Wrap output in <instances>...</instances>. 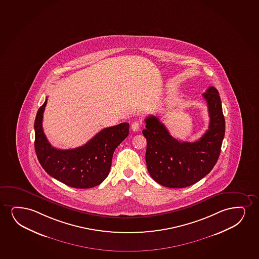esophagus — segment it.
Masks as SVG:
<instances>
[{
    "mask_svg": "<svg viewBox=\"0 0 259 259\" xmlns=\"http://www.w3.org/2000/svg\"><path fill=\"white\" fill-rule=\"evenodd\" d=\"M141 124L139 122H135L132 124V130L134 132H138L141 129Z\"/></svg>",
    "mask_w": 259,
    "mask_h": 259,
    "instance_id": "1",
    "label": "esophagus"
}]
</instances>
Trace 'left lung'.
<instances>
[{
	"instance_id": "1",
	"label": "left lung",
	"mask_w": 259,
	"mask_h": 259,
	"mask_svg": "<svg viewBox=\"0 0 259 259\" xmlns=\"http://www.w3.org/2000/svg\"><path fill=\"white\" fill-rule=\"evenodd\" d=\"M208 107V130L198 141H178L169 135L156 116L145 119L142 134L147 139L146 163L148 173L158 184L169 188H184L205 178L221 154L225 135L222 101L214 87L203 94Z\"/></svg>"
}]
</instances>
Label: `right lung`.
Listing matches in <instances>:
<instances>
[{"mask_svg":"<svg viewBox=\"0 0 259 259\" xmlns=\"http://www.w3.org/2000/svg\"><path fill=\"white\" fill-rule=\"evenodd\" d=\"M47 104L46 99L34 122L35 151L42 168L70 187L88 189L100 185L109 175L115 149L127 137L129 124L104 128L79 148L58 149L51 146L42 127Z\"/></svg>","mask_w":259,"mask_h":259,"instance_id":"right-lung-1","label":"right lung"}]
</instances>
